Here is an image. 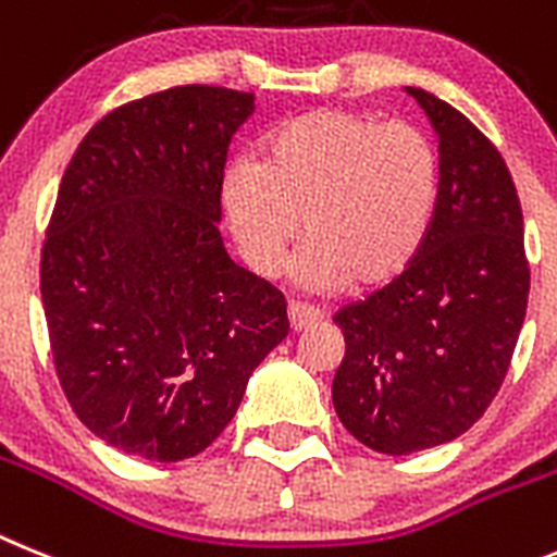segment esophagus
<instances>
[{"instance_id":"obj_1","label":"esophagus","mask_w":557,"mask_h":557,"mask_svg":"<svg viewBox=\"0 0 557 557\" xmlns=\"http://www.w3.org/2000/svg\"><path fill=\"white\" fill-rule=\"evenodd\" d=\"M319 319H322L319 308L302 306V302H292L288 306V325H292V331H306V327H311Z\"/></svg>"}]
</instances>
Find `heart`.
<instances>
[{"mask_svg":"<svg viewBox=\"0 0 557 557\" xmlns=\"http://www.w3.org/2000/svg\"><path fill=\"white\" fill-rule=\"evenodd\" d=\"M437 205V153L409 123L347 109L306 111L263 139L258 159L221 176V212L238 255L274 277L306 238L294 272L308 288H370L412 263Z\"/></svg>","mask_w":557,"mask_h":557,"instance_id":"heart-1","label":"heart"}]
</instances>
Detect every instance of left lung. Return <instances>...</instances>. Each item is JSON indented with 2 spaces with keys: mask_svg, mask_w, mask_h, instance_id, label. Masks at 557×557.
Instances as JSON below:
<instances>
[{
  "mask_svg": "<svg viewBox=\"0 0 557 557\" xmlns=\"http://www.w3.org/2000/svg\"><path fill=\"white\" fill-rule=\"evenodd\" d=\"M406 91L437 134L432 226L393 283L333 317L345 333L333 379L338 420L393 457L443 446L485 414L530 294L524 219L502 153L446 100Z\"/></svg>",
  "mask_w": 557,
  "mask_h": 557,
  "instance_id": "8db88e82",
  "label": "left lung"
}]
</instances>
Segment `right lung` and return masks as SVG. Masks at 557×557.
I'll list each match as a JSON object with an SVG mask.
<instances>
[{"label":"right lung","instance_id":"add662e5","mask_svg":"<svg viewBox=\"0 0 557 557\" xmlns=\"http://www.w3.org/2000/svg\"><path fill=\"white\" fill-rule=\"evenodd\" d=\"M251 91L176 86L77 145L41 251L52 361L81 423L153 462L205 451L288 336L285 297L221 240L226 148Z\"/></svg>","mask_w":557,"mask_h":557}]
</instances>
